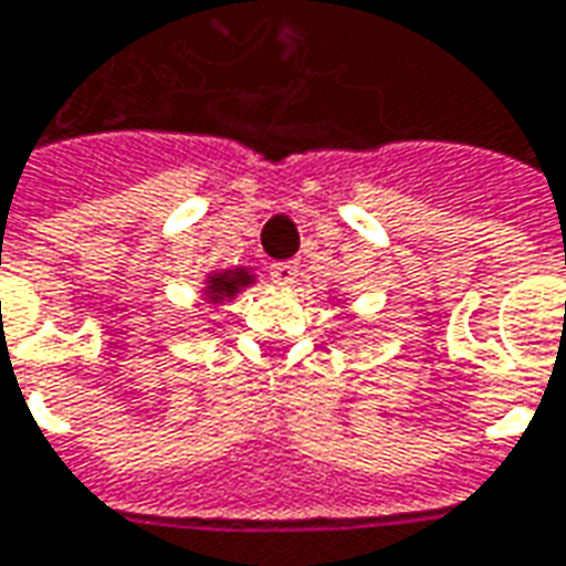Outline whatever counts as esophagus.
Segmentation results:
<instances>
[{
	"mask_svg": "<svg viewBox=\"0 0 566 566\" xmlns=\"http://www.w3.org/2000/svg\"><path fill=\"white\" fill-rule=\"evenodd\" d=\"M271 276H274V283L290 286V283H295V276H298V264L295 261H274L271 264Z\"/></svg>",
	"mask_w": 566,
	"mask_h": 566,
	"instance_id": "1",
	"label": "esophagus"
}]
</instances>
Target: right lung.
Listing matches in <instances>:
<instances>
[{
    "label": "right lung",
    "mask_w": 566,
    "mask_h": 566,
    "mask_svg": "<svg viewBox=\"0 0 566 566\" xmlns=\"http://www.w3.org/2000/svg\"><path fill=\"white\" fill-rule=\"evenodd\" d=\"M255 276L249 268H233V271H216V274L206 276V298L218 305V302H228L233 298L237 292H243L249 283H252Z\"/></svg>",
    "instance_id": "right-lung-1"
}]
</instances>
